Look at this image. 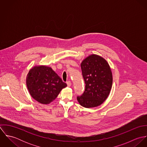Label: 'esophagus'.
<instances>
[{
    "label": "esophagus",
    "mask_w": 147,
    "mask_h": 147,
    "mask_svg": "<svg viewBox=\"0 0 147 147\" xmlns=\"http://www.w3.org/2000/svg\"><path fill=\"white\" fill-rule=\"evenodd\" d=\"M67 86H68V87H69V86H71V82L70 81H68V82H67Z\"/></svg>",
    "instance_id": "esophagus-1"
}]
</instances>
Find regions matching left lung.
Segmentation results:
<instances>
[{
  "label": "left lung",
  "mask_w": 147,
  "mask_h": 147,
  "mask_svg": "<svg viewBox=\"0 0 147 147\" xmlns=\"http://www.w3.org/2000/svg\"><path fill=\"white\" fill-rule=\"evenodd\" d=\"M85 83L84 93L77 97L79 104L86 108L101 105L108 97L113 84L110 67L102 57L92 54L81 63Z\"/></svg>",
  "instance_id": "obj_1"
}]
</instances>
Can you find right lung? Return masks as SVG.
I'll return each mask as SVG.
<instances>
[{
  "mask_svg": "<svg viewBox=\"0 0 147 147\" xmlns=\"http://www.w3.org/2000/svg\"><path fill=\"white\" fill-rule=\"evenodd\" d=\"M26 84L33 99L42 104H49L67 86L61 78L48 66L33 67L27 74Z\"/></svg>",
  "mask_w": 147,
  "mask_h": 147,
  "instance_id": "1",
  "label": "right lung"
}]
</instances>
